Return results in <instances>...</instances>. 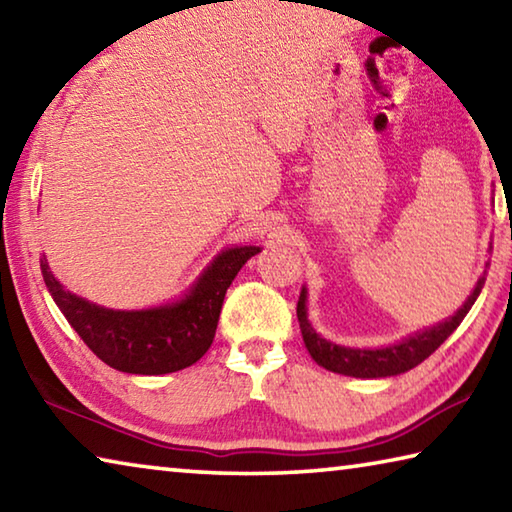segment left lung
<instances>
[{"instance_id": "left-lung-1", "label": "left lung", "mask_w": 512, "mask_h": 512, "mask_svg": "<svg viewBox=\"0 0 512 512\" xmlns=\"http://www.w3.org/2000/svg\"><path fill=\"white\" fill-rule=\"evenodd\" d=\"M483 282L485 280L481 277V280L476 282L474 291L463 302V307L458 309L452 318H447L445 323L433 325L429 329H424V332L409 336V339H404L402 343L388 345V348H379V350L343 348V345L329 343L327 339H323V336L316 334V329L311 327V323L307 320V289H302L300 300H298V323H300L302 341H305V348L309 350L311 359H314L318 366H323L325 370L339 372V375L361 377V379L400 375V372L411 370L427 357H431V354L447 341V336L461 325V320L467 316V311L472 309L474 300L479 298Z\"/></svg>"}]
</instances>
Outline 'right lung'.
Listing matches in <instances>:
<instances>
[{
	"label": "right lung",
	"mask_w": 512,
	"mask_h": 512,
	"mask_svg": "<svg viewBox=\"0 0 512 512\" xmlns=\"http://www.w3.org/2000/svg\"><path fill=\"white\" fill-rule=\"evenodd\" d=\"M257 253V246L223 250L183 300L142 311H115L74 296L49 271L45 255L40 268L67 323L103 363L131 375H167L192 366L210 350L225 291Z\"/></svg>",
	"instance_id": "right-lung-1"
}]
</instances>
